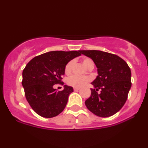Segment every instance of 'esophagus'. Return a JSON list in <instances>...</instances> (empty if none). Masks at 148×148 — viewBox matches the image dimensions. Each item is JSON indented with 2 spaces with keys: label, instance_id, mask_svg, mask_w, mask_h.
Wrapping results in <instances>:
<instances>
[{
  "label": "esophagus",
  "instance_id": "obj_1",
  "mask_svg": "<svg viewBox=\"0 0 148 148\" xmlns=\"http://www.w3.org/2000/svg\"><path fill=\"white\" fill-rule=\"evenodd\" d=\"M80 90L79 88H74V91H78V90Z\"/></svg>",
  "mask_w": 148,
  "mask_h": 148
}]
</instances>
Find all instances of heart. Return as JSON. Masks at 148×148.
Masks as SVG:
<instances>
[{
    "mask_svg": "<svg viewBox=\"0 0 148 148\" xmlns=\"http://www.w3.org/2000/svg\"><path fill=\"white\" fill-rule=\"evenodd\" d=\"M74 62L73 61H69L68 63L67 64V65L65 66V68H64V73L66 74H69L72 72V68ZM83 64H84V66L88 68L90 66H93L94 67V63H93V61L91 59L88 58H84L83 60ZM90 79L88 77H86V76H72L70 77H69L67 80V84L69 86H72L74 88H81L82 86H84L86 85L87 83L89 82Z\"/></svg>",
    "mask_w": 148,
    "mask_h": 148,
    "instance_id": "heart-1",
    "label": "heart"
}]
</instances>
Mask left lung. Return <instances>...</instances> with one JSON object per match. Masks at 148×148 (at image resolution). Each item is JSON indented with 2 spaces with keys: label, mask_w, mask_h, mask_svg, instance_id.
<instances>
[{
  "label": "left lung",
  "mask_w": 148,
  "mask_h": 148,
  "mask_svg": "<svg viewBox=\"0 0 148 148\" xmlns=\"http://www.w3.org/2000/svg\"><path fill=\"white\" fill-rule=\"evenodd\" d=\"M91 58L97 68L96 79L91 83V95L85 101L88 109L99 117L115 114L126 102L132 86L131 69L123 59L97 50L80 51ZM102 90L99 94L96 92Z\"/></svg>",
  "instance_id": "obj_1"
}]
</instances>
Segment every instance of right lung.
<instances>
[{
    "label": "right lung",
    "mask_w": 148,
    "mask_h": 148,
    "mask_svg": "<svg viewBox=\"0 0 148 148\" xmlns=\"http://www.w3.org/2000/svg\"><path fill=\"white\" fill-rule=\"evenodd\" d=\"M81 55L80 51H54L33 58L26 64L22 73V86L27 101L35 113L50 118L64 109L73 88L64 85L62 90L57 91L53 86L63 85L61 79L65 66Z\"/></svg>",
    "instance_id": "right-lung-1"
}]
</instances>
